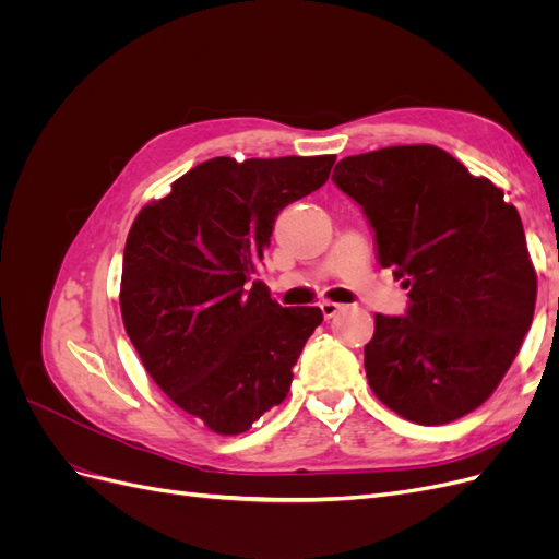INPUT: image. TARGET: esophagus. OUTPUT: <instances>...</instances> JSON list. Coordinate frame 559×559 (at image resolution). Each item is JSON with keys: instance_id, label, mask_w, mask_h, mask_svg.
Returning <instances> with one entry per match:
<instances>
[{"instance_id": "1", "label": "esophagus", "mask_w": 559, "mask_h": 559, "mask_svg": "<svg viewBox=\"0 0 559 559\" xmlns=\"http://www.w3.org/2000/svg\"><path fill=\"white\" fill-rule=\"evenodd\" d=\"M319 308H321V314H324L326 319L335 317L337 312H341V310H343V306H341V302H333V300H321V302H319Z\"/></svg>"}]
</instances>
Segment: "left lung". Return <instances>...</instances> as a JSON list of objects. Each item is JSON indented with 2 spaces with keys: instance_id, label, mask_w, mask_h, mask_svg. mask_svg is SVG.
<instances>
[{
  "instance_id": "left-lung-1",
  "label": "left lung",
  "mask_w": 559,
  "mask_h": 559,
  "mask_svg": "<svg viewBox=\"0 0 559 559\" xmlns=\"http://www.w3.org/2000/svg\"><path fill=\"white\" fill-rule=\"evenodd\" d=\"M333 181L364 207L382 267L411 289L405 317L376 314L366 378L389 411L448 425L483 405L532 326L536 270L518 210L431 144L347 156Z\"/></svg>"
}]
</instances>
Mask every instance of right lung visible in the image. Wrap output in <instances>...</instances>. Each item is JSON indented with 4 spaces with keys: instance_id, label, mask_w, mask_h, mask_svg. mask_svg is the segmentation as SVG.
<instances>
[{
    "instance_id": "obj_1",
    "label": "right lung",
    "mask_w": 559,
    "mask_h": 559,
    "mask_svg": "<svg viewBox=\"0 0 559 559\" xmlns=\"http://www.w3.org/2000/svg\"><path fill=\"white\" fill-rule=\"evenodd\" d=\"M335 156H218L173 181L134 218L121 317L140 359L183 413L245 433L292 389L319 308H282L251 280L277 214L326 183Z\"/></svg>"
}]
</instances>
